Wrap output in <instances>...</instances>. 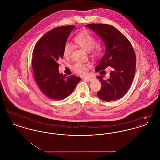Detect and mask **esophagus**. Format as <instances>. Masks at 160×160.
<instances>
[{"instance_id":"obj_1","label":"esophagus","mask_w":160,"mask_h":160,"mask_svg":"<svg viewBox=\"0 0 160 160\" xmlns=\"http://www.w3.org/2000/svg\"><path fill=\"white\" fill-rule=\"evenodd\" d=\"M95 79V78L93 77H84V80L89 81V82H92Z\"/></svg>"}]
</instances>
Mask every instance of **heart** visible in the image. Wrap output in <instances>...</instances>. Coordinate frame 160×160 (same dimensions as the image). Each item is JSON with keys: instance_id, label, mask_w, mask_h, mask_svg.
<instances>
[{"instance_id": "1", "label": "heart", "mask_w": 160, "mask_h": 160, "mask_svg": "<svg viewBox=\"0 0 160 160\" xmlns=\"http://www.w3.org/2000/svg\"><path fill=\"white\" fill-rule=\"evenodd\" d=\"M74 41L77 46L86 51H89L92 57H98L102 52V46L100 43H97V39L88 32H82L74 38ZM72 51V47L67 42L63 48V55L65 58H69ZM88 64L77 63L72 66V70L77 74L84 76L88 72Z\"/></svg>"}]
</instances>
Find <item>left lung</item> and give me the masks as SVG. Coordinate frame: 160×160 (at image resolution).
Wrapping results in <instances>:
<instances>
[{
	"label": "left lung",
	"mask_w": 160,
	"mask_h": 160,
	"mask_svg": "<svg viewBox=\"0 0 160 160\" xmlns=\"http://www.w3.org/2000/svg\"><path fill=\"white\" fill-rule=\"evenodd\" d=\"M86 27L95 32L106 44V53L95 71L101 74L108 67L112 68L109 78L97 77L101 83L97 95L106 101L120 99L129 90L134 79L136 57L133 47L127 37L112 25L93 23Z\"/></svg>",
	"instance_id": "8db88e82"
}]
</instances>
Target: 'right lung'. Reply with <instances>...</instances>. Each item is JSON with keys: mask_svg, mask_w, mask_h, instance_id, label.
Returning a JSON list of instances; mask_svg holds the SVG:
<instances>
[{"mask_svg": "<svg viewBox=\"0 0 160 160\" xmlns=\"http://www.w3.org/2000/svg\"><path fill=\"white\" fill-rule=\"evenodd\" d=\"M75 26H61L40 38L33 51L32 68L40 90L49 98L62 100L69 96L81 80L76 76L59 74L58 61L63 58V48Z\"/></svg>", "mask_w": 160, "mask_h": 160, "instance_id": "obj_1", "label": "right lung"}]
</instances>
